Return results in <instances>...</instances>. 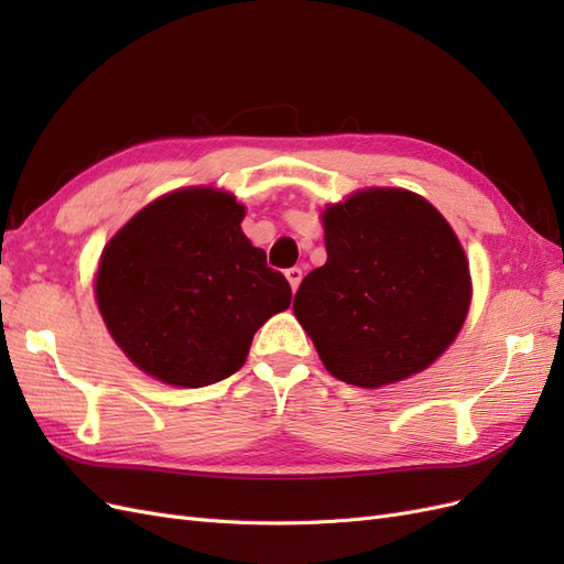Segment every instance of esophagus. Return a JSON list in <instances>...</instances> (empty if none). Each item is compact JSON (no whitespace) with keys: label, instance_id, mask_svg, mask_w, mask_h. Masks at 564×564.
<instances>
[{"label":"esophagus","instance_id":"esophagus-1","mask_svg":"<svg viewBox=\"0 0 564 564\" xmlns=\"http://www.w3.org/2000/svg\"><path fill=\"white\" fill-rule=\"evenodd\" d=\"M284 275H286L289 284H292V289H294V292H296V289H299V284H301V278H303V270L294 265V268H289V270L284 272Z\"/></svg>","mask_w":564,"mask_h":564}]
</instances>
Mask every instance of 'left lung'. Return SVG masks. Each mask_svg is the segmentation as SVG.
Returning a JSON list of instances; mask_svg holds the SVG:
<instances>
[{
    "instance_id": "1",
    "label": "left lung",
    "mask_w": 564,
    "mask_h": 564,
    "mask_svg": "<svg viewBox=\"0 0 564 564\" xmlns=\"http://www.w3.org/2000/svg\"><path fill=\"white\" fill-rule=\"evenodd\" d=\"M327 263L303 278L294 315L332 377L381 388L431 367L460 332L470 272L431 202L369 187L322 214Z\"/></svg>"
}]
</instances>
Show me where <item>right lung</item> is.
Instances as JSON below:
<instances>
[{"instance_id":"1","label":"right lung","mask_w":564,"mask_h":564,"mask_svg":"<svg viewBox=\"0 0 564 564\" xmlns=\"http://www.w3.org/2000/svg\"><path fill=\"white\" fill-rule=\"evenodd\" d=\"M245 207L214 187L169 193L135 214L100 256L98 311L129 360L169 386L228 379L292 286L242 232Z\"/></svg>"}]
</instances>
